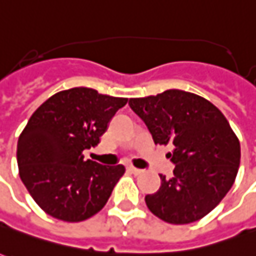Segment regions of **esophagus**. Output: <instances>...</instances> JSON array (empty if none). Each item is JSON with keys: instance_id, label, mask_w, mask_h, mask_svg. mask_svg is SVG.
Wrapping results in <instances>:
<instances>
[{"instance_id": "esophagus-1", "label": "esophagus", "mask_w": 256, "mask_h": 256, "mask_svg": "<svg viewBox=\"0 0 256 256\" xmlns=\"http://www.w3.org/2000/svg\"><path fill=\"white\" fill-rule=\"evenodd\" d=\"M126 170H128L130 174H134V175H138V174H142V170H138V168H136V166H133V165H128L126 166Z\"/></svg>"}]
</instances>
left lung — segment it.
I'll return each mask as SVG.
<instances>
[{
    "mask_svg": "<svg viewBox=\"0 0 256 256\" xmlns=\"http://www.w3.org/2000/svg\"><path fill=\"white\" fill-rule=\"evenodd\" d=\"M128 105L150 130L156 144L171 146L172 178L146 196L152 214L171 224H189L223 200L237 176L241 148L224 114L208 99L168 90Z\"/></svg>",
    "mask_w": 256,
    "mask_h": 256,
    "instance_id": "8db88e82",
    "label": "left lung"
}]
</instances>
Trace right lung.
<instances>
[{
  "mask_svg": "<svg viewBox=\"0 0 256 256\" xmlns=\"http://www.w3.org/2000/svg\"><path fill=\"white\" fill-rule=\"evenodd\" d=\"M126 104L128 98L78 86L54 94L30 116L18 140L19 176L48 216L78 223L105 206L124 166L84 160L82 151L98 146Z\"/></svg>",
  "mask_w": 256,
  "mask_h": 256,
  "instance_id": "obj_1",
  "label": "right lung"
}]
</instances>
